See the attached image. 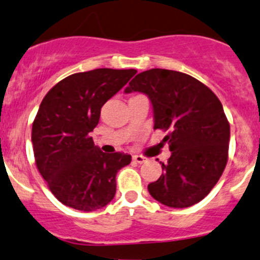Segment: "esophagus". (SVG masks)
Listing matches in <instances>:
<instances>
[{"label":"esophagus","instance_id":"34e87169","mask_svg":"<svg viewBox=\"0 0 260 260\" xmlns=\"http://www.w3.org/2000/svg\"><path fill=\"white\" fill-rule=\"evenodd\" d=\"M132 158H133V161H136V162H138V164H143L146 161V157H143V156H141V155H135Z\"/></svg>","mask_w":260,"mask_h":260}]
</instances>
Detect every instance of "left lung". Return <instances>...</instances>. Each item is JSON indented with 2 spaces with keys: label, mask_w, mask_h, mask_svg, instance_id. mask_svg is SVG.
<instances>
[{
  "label": "left lung",
  "mask_w": 260,
  "mask_h": 260,
  "mask_svg": "<svg viewBox=\"0 0 260 260\" xmlns=\"http://www.w3.org/2000/svg\"><path fill=\"white\" fill-rule=\"evenodd\" d=\"M147 95L152 104L153 129L169 131L170 147L164 173L147 189L164 206L185 208L207 196L225 170L230 124L218 98L197 79L171 70L138 74L124 92Z\"/></svg>",
  "instance_id": "obj_1"
}]
</instances>
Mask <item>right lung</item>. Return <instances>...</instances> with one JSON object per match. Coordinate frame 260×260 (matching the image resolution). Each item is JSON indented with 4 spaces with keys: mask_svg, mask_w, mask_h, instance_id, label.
Here are the masks:
<instances>
[{
    "mask_svg": "<svg viewBox=\"0 0 260 260\" xmlns=\"http://www.w3.org/2000/svg\"><path fill=\"white\" fill-rule=\"evenodd\" d=\"M136 74L112 69L74 74L43 99L31 129L35 164L63 205L91 212L114 198L118 170L132 156L102 152L90 133L99 123L103 105Z\"/></svg>",
    "mask_w": 260,
    "mask_h": 260,
    "instance_id": "right-lung-1",
    "label": "right lung"
}]
</instances>
